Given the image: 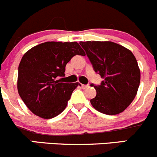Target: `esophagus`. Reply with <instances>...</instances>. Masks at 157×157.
<instances>
[{
    "label": "esophagus",
    "mask_w": 157,
    "mask_h": 157,
    "mask_svg": "<svg viewBox=\"0 0 157 157\" xmlns=\"http://www.w3.org/2000/svg\"><path fill=\"white\" fill-rule=\"evenodd\" d=\"M81 86H82V88H83V89H86V88H89V87H90V86H89V85H83V84H82Z\"/></svg>",
    "instance_id": "esophagus-1"
}]
</instances>
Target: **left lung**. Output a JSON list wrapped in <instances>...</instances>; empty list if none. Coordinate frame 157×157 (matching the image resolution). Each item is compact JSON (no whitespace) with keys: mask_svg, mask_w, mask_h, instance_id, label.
<instances>
[{"mask_svg":"<svg viewBox=\"0 0 157 157\" xmlns=\"http://www.w3.org/2000/svg\"><path fill=\"white\" fill-rule=\"evenodd\" d=\"M93 68L104 79L94 86L96 96L92 107L108 115L123 112L134 100L139 87L141 73L136 59L126 47L111 41L80 42Z\"/></svg>","mask_w":157,"mask_h":157,"instance_id":"1","label":"left lung"}]
</instances>
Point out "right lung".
<instances>
[{
	"mask_svg": "<svg viewBox=\"0 0 157 157\" xmlns=\"http://www.w3.org/2000/svg\"><path fill=\"white\" fill-rule=\"evenodd\" d=\"M76 55L84 56L77 42H45L24 54L19 65L17 89L28 108L37 116L51 119L60 114L79 83H61L65 66Z\"/></svg>",
	"mask_w": 157,
	"mask_h": 157,
	"instance_id": "add662e5",
	"label": "right lung"
}]
</instances>
